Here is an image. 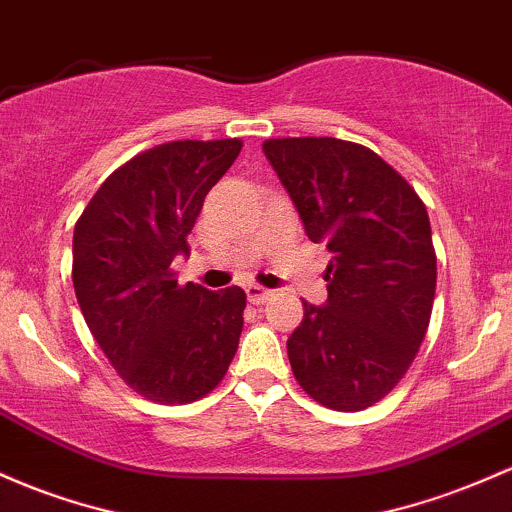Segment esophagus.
<instances>
[{
	"label": "esophagus",
	"mask_w": 512,
	"mask_h": 512,
	"mask_svg": "<svg viewBox=\"0 0 512 512\" xmlns=\"http://www.w3.org/2000/svg\"><path fill=\"white\" fill-rule=\"evenodd\" d=\"M245 291H247V301L255 303V306H260V303H267L274 296L272 289H265V286H260V284H247Z\"/></svg>",
	"instance_id": "1"
}]
</instances>
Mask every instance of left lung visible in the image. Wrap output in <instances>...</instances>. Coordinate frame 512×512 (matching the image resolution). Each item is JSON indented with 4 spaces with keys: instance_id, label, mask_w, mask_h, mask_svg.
<instances>
[{
    "instance_id": "8db88e82",
    "label": "left lung",
    "mask_w": 512,
    "mask_h": 512,
    "mask_svg": "<svg viewBox=\"0 0 512 512\" xmlns=\"http://www.w3.org/2000/svg\"><path fill=\"white\" fill-rule=\"evenodd\" d=\"M269 165L306 235L333 255L323 306L303 301L286 340L301 389L364 411L403 379L428 333L437 257L415 189L374 150L340 138H269Z\"/></svg>"
}]
</instances>
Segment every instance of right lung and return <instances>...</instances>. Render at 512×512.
Masks as SVG:
<instances>
[{
    "label": "right lung",
    "instance_id": "obj_1",
    "mask_svg": "<svg viewBox=\"0 0 512 512\" xmlns=\"http://www.w3.org/2000/svg\"><path fill=\"white\" fill-rule=\"evenodd\" d=\"M243 140H174L111 172L72 238V284L111 367L148 401L192 403L216 389L243 333L245 291L177 284L206 194Z\"/></svg>",
    "mask_w": 512,
    "mask_h": 512
}]
</instances>
